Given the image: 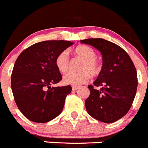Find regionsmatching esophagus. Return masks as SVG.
Masks as SVG:
<instances>
[{
	"mask_svg": "<svg viewBox=\"0 0 148 148\" xmlns=\"http://www.w3.org/2000/svg\"><path fill=\"white\" fill-rule=\"evenodd\" d=\"M79 88V86H72V90H76L77 88Z\"/></svg>",
	"mask_w": 148,
	"mask_h": 148,
	"instance_id": "esophagus-1",
	"label": "esophagus"
}]
</instances>
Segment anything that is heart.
Segmentation results:
<instances>
[{"mask_svg":"<svg viewBox=\"0 0 148 148\" xmlns=\"http://www.w3.org/2000/svg\"><path fill=\"white\" fill-rule=\"evenodd\" d=\"M75 55L83 60L80 66V72H70L63 77V83L67 85H77L86 83L90 78V75L93 77L97 76L101 71V67L96 60V52L91 47L86 45L77 47L74 50ZM55 65L58 71L65 73L69 69L70 61L66 51H62L55 59Z\"/></svg>","mask_w":148,"mask_h":148,"instance_id":"b5f03b06","label":"heart"}]
</instances>
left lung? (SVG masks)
<instances>
[{
	"label": "left lung",
	"mask_w": 148,
	"mask_h": 148,
	"mask_svg": "<svg viewBox=\"0 0 148 148\" xmlns=\"http://www.w3.org/2000/svg\"><path fill=\"white\" fill-rule=\"evenodd\" d=\"M80 43L91 45L101 52L102 69L85 101L90 116L105 123H113L129 112L137 88V71L128 54L116 44L101 39H86ZM100 86V90L94 87Z\"/></svg>",
	"instance_id": "8db88e82"
}]
</instances>
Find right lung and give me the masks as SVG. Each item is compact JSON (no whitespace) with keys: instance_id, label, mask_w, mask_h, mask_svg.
I'll use <instances>...</instances> for the list:
<instances>
[{"instance_id":"add662e5","label":"right lung","mask_w":148,"mask_h":148,"mask_svg":"<svg viewBox=\"0 0 148 148\" xmlns=\"http://www.w3.org/2000/svg\"><path fill=\"white\" fill-rule=\"evenodd\" d=\"M73 44L64 40L38 42L23 51L16 60L11 89L18 109L32 122L45 123L62 112L72 87L52 86L62 80L55 59Z\"/></svg>"}]
</instances>
